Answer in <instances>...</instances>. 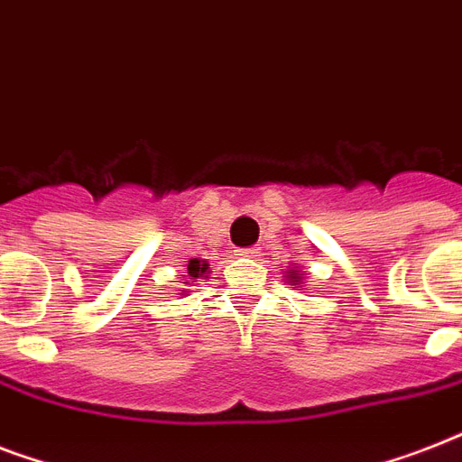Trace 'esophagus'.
<instances>
[{
  "label": "esophagus",
  "instance_id": "1",
  "mask_svg": "<svg viewBox=\"0 0 462 462\" xmlns=\"http://www.w3.org/2000/svg\"><path fill=\"white\" fill-rule=\"evenodd\" d=\"M237 256H245V259H259L261 246H249V249H239Z\"/></svg>",
  "mask_w": 462,
  "mask_h": 462
}]
</instances>
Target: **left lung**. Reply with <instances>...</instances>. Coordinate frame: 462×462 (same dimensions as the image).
Wrapping results in <instances>:
<instances>
[{
    "mask_svg": "<svg viewBox=\"0 0 462 462\" xmlns=\"http://www.w3.org/2000/svg\"><path fill=\"white\" fill-rule=\"evenodd\" d=\"M288 278H290V282H295V285H300V271H290Z\"/></svg>",
    "mask_w": 462,
    "mask_h": 462,
    "instance_id": "left-lung-1",
    "label": "left lung"
}]
</instances>
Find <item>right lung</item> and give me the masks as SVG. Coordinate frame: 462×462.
<instances>
[{
	"label": "right lung",
	"mask_w": 462,
	"mask_h": 462,
	"mask_svg": "<svg viewBox=\"0 0 462 462\" xmlns=\"http://www.w3.org/2000/svg\"><path fill=\"white\" fill-rule=\"evenodd\" d=\"M206 273H208V261L191 259L187 263V275L191 282H196V278H206Z\"/></svg>",
	"instance_id": "obj_1"
}]
</instances>
